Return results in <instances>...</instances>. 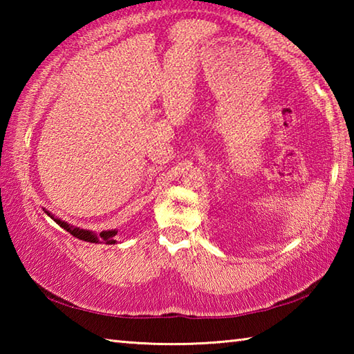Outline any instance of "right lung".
<instances>
[{"label": "right lung", "mask_w": 354, "mask_h": 354, "mask_svg": "<svg viewBox=\"0 0 354 354\" xmlns=\"http://www.w3.org/2000/svg\"><path fill=\"white\" fill-rule=\"evenodd\" d=\"M46 215H50V217L56 221V223L64 227L65 231H68L71 236L76 237V239H81V241H86V242H91V243H100V242H104L107 245H113L115 243V237L117 236V230H109V231H101L100 234H95V232L92 231H87V230H80V227H75L68 225L67 221H64L61 218H56L55 215H53L51 212L45 211Z\"/></svg>", "instance_id": "1"}]
</instances>
